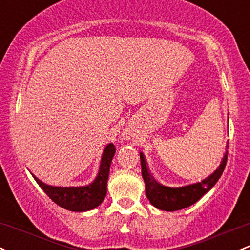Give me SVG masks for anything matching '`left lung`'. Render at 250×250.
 <instances>
[{"label":"left lung","mask_w":250,"mask_h":250,"mask_svg":"<svg viewBox=\"0 0 250 250\" xmlns=\"http://www.w3.org/2000/svg\"><path fill=\"white\" fill-rule=\"evenodd\" d=\"M227 154L228 153L224 154L218 168L209 177L202 180L201 183L191 184V185L183 186V188H167V186L159 184L152 177L147 167L146 159H145L142 153H140L142 178H144L145 184H146L147 198L149 199V202L152 203V205H154L156 209L164 211H177L190 207L197 201H199L218 182L224 168H226L228 159Z\"/></svg>","instance_id":"left-lung-1"}]
</instances>
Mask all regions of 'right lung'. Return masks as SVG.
<instances>
[{"mask_svg":"<svg viewBox=\"0 0 250 250\" xmlns=\"http://www.w3.org/2000/svg\"><path fill=\"white\" fill-rule=\"evenodd\" d=\"M115 152H116V148L112 144H109L104 148L97 177L94 182L86 186L59 188V186H51L42 183L35 175H33V178L39 184L43 192L59 207L70 211H76V212L92 210L97 208L105 198L106 183H108L109 171H110L111 160Z\"/></svg>","mask_w":250,"mask_h":250,"instance_id":"right-lung-1","label":"right lung"}]
</instances>
